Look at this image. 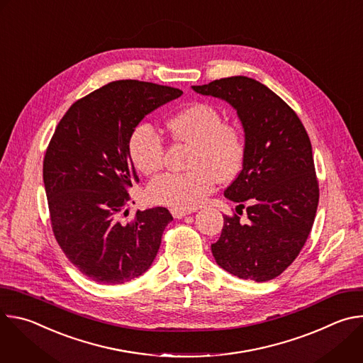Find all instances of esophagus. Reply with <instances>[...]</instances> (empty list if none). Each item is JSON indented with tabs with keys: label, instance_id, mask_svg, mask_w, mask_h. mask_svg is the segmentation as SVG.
I'll return each instance as SVG.
<instances>
[{
	"label": "esophagus",
	"instance_id": "34e87169",
	"mask_svg": "<svg viewBox=\"0 0 363 363\" xmlns=\"http://www.w3.org/2000/svg\"><path fill=\"white\" fill-rule=\"evenodd\" d=\"M171 214H172V217L174 218H184V217H186V216H189L191 214V211L189 210H175V208H172L171 210Z\"/></svg>",
	"mask_w": 363,
	"mask_h": 363
}]
</instances>
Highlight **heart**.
I'll return each mask as SVG.
<instances>
[{
  "label": "heart",
  "instance_id": "1",
  "mask_svg": "<svg viewBox=\"0 0 363 363\" xmlns=\"http://www.w3.org/2000/svg\"><path fill=\"white\" fill-rule=\"evenodd\" d=\"M174 136L194 145L185 174L167 172L155 178L146 189L147 198L175 210H191L208 196L216 181L233 178L244 158L240 130L224 123L218 109L208 103H194L169 121ZM129 158L138 172L157 174L164 165V140L149 123L133 128L128 140Z\"/></svg>",
  "mask_w": 363,
  "mask_h": 363
}]
</instances>
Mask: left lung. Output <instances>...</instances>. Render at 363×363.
Listing matches in <instances>:
<instances>
[{
  "mask_svg": "<svg viewBox=\"0 0 363 363\" xmlns=\"http://www.w3.org/2000/svg\"><path fill=\"white\" fill-rule=\"evenodd\" d=\"M192 90L227 101L244 130L242 168L224 195L240 208L247 201L248 220L225 216L213 255L233 276L272 280L296 260L313 227L319 185L312 143L294 111L254 79L231 76Z\"/></svg>",
  "mask_w": 363,
  "mask_h": 363,
  "instance_id": "left-lung-1",
  "label": "left lung"
}]
</instances>
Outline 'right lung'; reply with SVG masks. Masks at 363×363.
Masks as SVG:
<instances>
[{
  "label": "right lung",
  "mask_w": 363,
  "mask_h": 363,
  "mask_svg": "<svg viewBox=\"0 0 363 363\" xmlns=\"http://www.w3.org/2000/svg\"><path fill=\"white\" fill-rule=\"evenodd\" d=\"M181 94L147 82H112L73 103L51 138L43 162L51 225L66 257L93 281H130L158 254L174 220L167 208L119 220L129 214L128 189L139 182L128 140L147 113Z\"/></svg>",
  "instance_id": "obj_1"
}]
</instances>
